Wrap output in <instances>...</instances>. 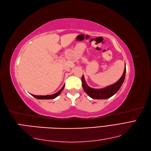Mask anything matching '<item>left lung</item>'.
<instances>
[{
	"instance_id": "left-lung-1",
	"label": "left lung",
	"mask_w": 151,
	"mask_h": 151,
	"mask_svg": "<svg viewBox=\"0 0 151 151\" xmlns=\"http://www.w3.org/2000/svg\"><path fill=\"white\" fill-rule=\"evenodd\" d=\"M126 67H125L123 74L118 81L116 82L115 84H112V85L108 86L104 88H101V89H95V88H92L88 86L85 81V80H84V76H83L82 86L84 91H85L91 98H92L93 99H108L112 97L113 95H115L120 89V88L122 86V83L124 81L125 77H126Z\"/></svg>"
}]
</instances>
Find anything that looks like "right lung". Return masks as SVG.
I'll list each match as a JSON object with an SVG mask.
<instances>
[{
    "mask_svg": "<svg viewBox=\"0 0 151 151\" xmlns=\"http://www.w3.org/2000/svg\"><path fill=\"white\" fill-rule=\"evenodd\" d=\"M65 87V84L63 85V86L61 88V89L59 90L58 92H56V93L52 94V95H32L34 97L38 99H55L56 97H58L59 95L61 93V92L63 91V88Z\"/></svg>",
    "mask_w": 151,
    "mask_h": 151,
    "instance_id": "obj_1",
    "label": "right lung"
}]
</instances>
